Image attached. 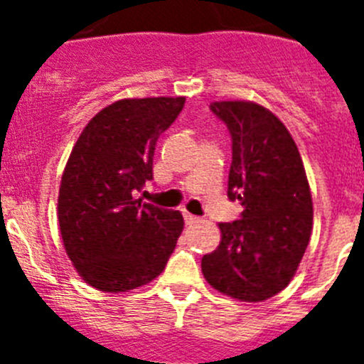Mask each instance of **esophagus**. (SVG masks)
Returning a JSON list of instances; mask_svg holds the SVG:
<instances>
[{"instance_id": "obj_1", "label": "esophagus", "mask_w": 364, "mask_h": 364, "mask_svg": "<svg viewBox=\"0 0 364 364\" xmlns=\"http://www.w3.org/2000/svg\"><path fill=\"white\" fill-rule=\"evenodd\" d=\"M184 220H186V224H188V226H191V224H197V222L200 220V218H198L197 215H191V213H188V211H186V213H184Z\"/></svg>"}]
</instances>
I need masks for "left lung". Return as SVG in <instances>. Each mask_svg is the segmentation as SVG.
<instances>
[{
  "label": "left lung",
  "instance_id": "8db88e82",
  "mask_svg": "<svg viewBox=\"0 0 364 364\" xmlns=\"http://www.w3.org/2000/svg\"><path fill=\"white\" fill-rule=\"evenodd\" d=\"M211 112L231 136L228 198L239 220L220 222L222 240L202 257L215 290L247 302L284 290L311 233L310 186L294 138L281 120L252 102H213Z\"/></svg>",
  "mask_w": 364,
  "mask_h": 364
}]
</instances>
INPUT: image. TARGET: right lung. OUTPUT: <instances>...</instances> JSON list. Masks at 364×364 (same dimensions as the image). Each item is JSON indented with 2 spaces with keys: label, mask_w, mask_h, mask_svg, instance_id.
<instances>
[{
  "label": "right lung",
  "mask_w": 364,
  "mask_h": 364,
  "mask_svg": "<svg viewBox=\"0 0 364 364\" xmlns=\"http://www.w3.org/2000/svg\"><path fill=\"white\" fill-rule=\"evenodd\" d=\"M186 104L178 98L120 100L92 118L74 146L58 197L63 246L83 281L127 291L159 277L184 218L134 193L153 180L154 146Z\"/></svg>",
  "instance_id": "1"
}]
</instances>
